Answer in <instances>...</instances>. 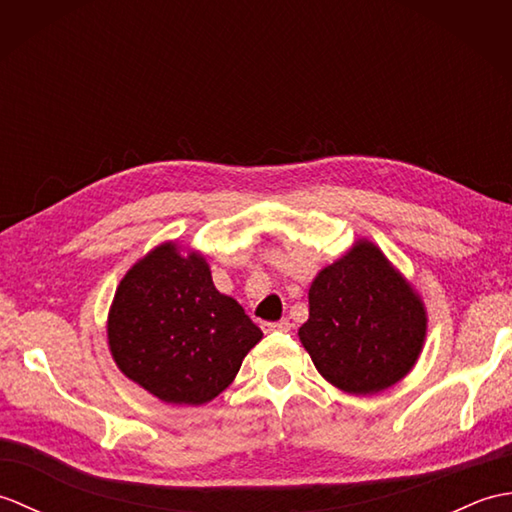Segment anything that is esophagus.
<instances>
[{"label": "esophagus", "instance_id": "obj_1", "mask_svg": "<svg viewBox=\"0 0 512 512\" xmlns=\"http://www.w3.org/2000/svg\"><path fill=\"white\" fill-rule=\"evenodd\" d=\"M292 328V323L288 319H281V321H264L262 323V330L268 332H288Z\"/></svg>", "mask_w": 512, "mask_h": 512}]
</instances>
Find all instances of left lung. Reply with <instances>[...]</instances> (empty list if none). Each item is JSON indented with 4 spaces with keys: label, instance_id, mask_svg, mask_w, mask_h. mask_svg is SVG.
<instances>
[{
    "label": "left lung",
    "instance_id": "1",
    "mask_svg": "<svg viewBox=\"0 0 512 512\" xmlns=\"http://www.w3.org/2000/svg\"><path fill=\"white\" fill-rule=\"evenodd\" d=\"M299 328L319 374L347 394H378L416 365L427 310L416 290L367 239L314 277Z\"/></svg>",
    "mask_w": 512,
    "mask_h": 512
}]
</instances>
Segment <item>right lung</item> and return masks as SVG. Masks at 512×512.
Here are the masks:
<instances>
[{
  "instance_id": "right-lung-1",
  "label": "right lung",
  "mask_w": 512,
  "mask_h": 512,
  "mask_svg": "<svg viewBox=\"0 0 512 512\" xmlns=\"http://www.w3.org/2000/svg\"><path fill=\"white\" fill-rule=\"evenodd\" d=\"M262 330L213 286L200 253L165 242L116 288L107 343L118 369L171 405H204L233 383Z\"/></svg>"
}]
</instances>
